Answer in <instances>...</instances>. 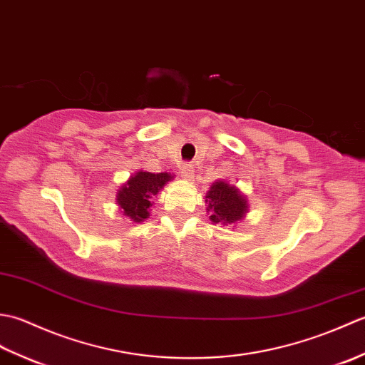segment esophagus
Segmentation results:
<instances>
[{
  "label": "esophagus",
  "mask_w": 365,
  "mask_h": 365,
  "mask_svg": "<svg viewBox=\"0 0 365 365\" xmlns=\"http://www.w3.org/2000/svg\"><path fill=\"white\" fill-rule=\"evenodd\" d=\"M180 174L183 178L191 180V178L195 177V168H192V165H190V163H185V165H182L180 168Z\"/></svg>",
  "instance_id": "1"
}]
</instances>
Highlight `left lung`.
<instances>
[{"instance_id": "8db88e82", "label": "left lung", "mask_w": 365, "mask_h": 365, "mask_svg": "<svg viewBox=\"0 0 365 365\" xmlns=\"http://www.w3.org/2000/svg\"><path fill=\"white\" fill-rule=\"evenodd\" d=\"M207 212H210L213 224H235L242 221L247 213V199L240 192L235 185L229 182H215L205 196Z\"/></svg>"}]
</instances>
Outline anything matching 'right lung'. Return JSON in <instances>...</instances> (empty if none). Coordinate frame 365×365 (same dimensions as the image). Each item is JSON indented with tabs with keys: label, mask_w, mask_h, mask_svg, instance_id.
Listing matches in <instances>:
<instances>
[{
	"label": "right lung",
	"mask_w": 365,
	"mask_h": 365,
	"mask_svg": "<svg viewBox=\"0 0 365 365\" xmlns=\"http://www.w3.org/2000/svg\"><path fill=\"white\" fill-rule=\"evenodd\" d=\"M169 180H173V175L168 173L153 174L147 170H139L135 175H131L115 196L122 213L135 222L149 218L153 197Z\"/></svg>",
	"instance_id": "obj_1"
}]
</instances>
